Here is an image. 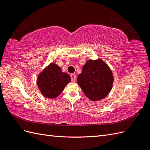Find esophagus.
I'll use <instances>...</instances> for the list:
<instances>
[{"instance_id":"obj_1","label":"esophagus","mask_w":150,"mask_h":150,"mask_svg":"<svg viewBox=\"0 0 150 150\" xmlns=\"http://www.w3.org/2000/svg\"><path fill=\"white\" fill-rule=\"evenodd\" d=\"M71 81L72 82H74L76 81V76L74 74H71Z\"/></svg>"}]
</instances>
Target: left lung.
Listing matches in <instances>:
<instances>
[{
    "label": "left lung",
    "mask_w": 150,
    "mask_h": 150,
    "mask_svg": "<svg viewBox=\"0 0 150 150\" xmlns=\"http://www.w3.org/2000/svg\"><path fill=\"white\" fill-rule=\"evenodd\" d=\"M113 80L111 70L101 59L88 60L77 78L83 93L93 101L101 100L110 93Z\"/></svg>",
    "instance_id": "1"
}]
</instances>
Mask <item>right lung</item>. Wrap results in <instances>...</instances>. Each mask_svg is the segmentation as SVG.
Here are the masks:
<instances>
[{
    "label": "right lung",
    "instance_id": "obj_1",
    "mask_svg": "<svg viewBox=\"0 0 150 150\" xmlns=\"http://www.w3.org/2000/svg\"><path fill=\"white\" fill-rule=\"evenodd\" d=\"M71 77L62 72L61 67L51 63L40 72L38 78V86L42 94L47 98H56L70 82Z\"/></svg>",
    "mask_w": 150,
    "mask_h": 150
}]
</instances>
